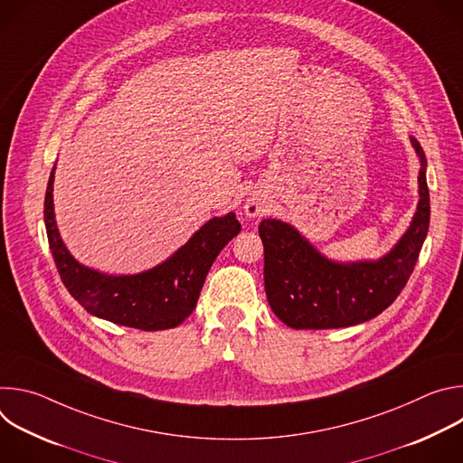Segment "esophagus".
I'll return each instance as SVG.
<instances>
[{
	"mask_svg": "<svg viewBox=\"0 0 463 463\" xmlns=\"http://www.w3.org/2000/svg\"><path fill=\"white\" fill-rule=\"evenodd\" d=\"M263 211H266V203L258 200V197H249L247 203H245V214L247 216L254 218V216H260Z\"/></svg>",
	"mask_w": 463,
	"mask_h": 463,
	"instance_id": "34e87169",
	"label": "esophagus"
}]
</instances>
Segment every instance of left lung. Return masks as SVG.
Instances as JSON below:
<instances>
[{"mask_svg": "<svg viewBox=\"0 0 463 463\" xmlns=\"http://www.w3.org/2000/svg\"><path fill=\"white\" fill-rule=\"evenodd\" d=\"M421 159L420 205L411 229L379 261L335 263L320 256L291 225L263 220V282L275 315L295 329L346 327L383 313L407 286L430 220L427 159Z\"/></svg>", "mask_w": 463, "mask_h": 463, "instance_id": "left-lung-1", "label": "left lung"}]
</instances>
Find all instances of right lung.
Wrapping results in <instances>:
<instances>
[{"label":"right lung","instance_id":"obj_1","mask_svg":"<svg viewBox=\"0 0 463 463\" xmlns=\"http://www.w3.org/2000/svg\"><path fill=\"white\" fill-rule=\"evenodd\" d=\"M52 181L54 168L45 190L43 218L58 275L86 311L120 326L157 332L181 324L194 311L213 261L241 231L232 213L213 218L161 266L131 277L100 275L80 266L61 243L52 213Z\"/></svg>","mask_w":463,"mask_h":463}]
</instances>
